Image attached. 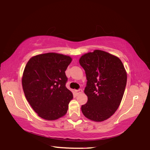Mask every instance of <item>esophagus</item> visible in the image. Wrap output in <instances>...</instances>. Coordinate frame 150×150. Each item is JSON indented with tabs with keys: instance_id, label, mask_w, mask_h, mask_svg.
Wrapping results in <instances>:
<instances>
[{
	"instance_id": "34e87169",
	"label": "esophagus",
	"mask_w": 150,
	"mask_h": 150,
	"mask_svg": "<svg viewBox=\"0 0 150 150\" xmlns=\"http://www.w3.org/2000/svg\"><path fill=\"white\" fill-rule=\"evenodd\" d=\"M75 93L77 94V95H78V94H80V93H81L83 92V90L82 89H81V88H79V89H77V90H75Z\"/></svg>"
}]
</instances>
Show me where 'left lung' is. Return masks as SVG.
Returning a JSON list of instances; mask_svg holds the SVG:
<instances>
[{
    "label": "left lung",
    "instance_id": "1",
    "mask_svg": "<svg viewBox=\"0 0 150 150\" xmlns=\"http://www.w3.org/2000/svg\"><path fill=\"white\" fill-rule=\"evenodd\" d=\"M87 77L84 92L87 103L81 106L85 117L95 122L105 120L115 112L122 99L127 75L118 57L95 50L79 59Z\"/></svg>",
    "mask_w": 150,
    "mask_h": 150
}]
</instances>
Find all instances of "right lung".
<instances>
[{
  "instance_id": "obj_1",
  "label": "right lung",
  "mask_w": 150,
  "mask_h": 150,
  "mask_svg": "<svg viewBox=\"0 0 150 150\" xmlns=\"http://www.w3.org/2000/svg\"><path fill=\"white\" fill-rule=\"evenodd\" d=\"M69 56L47 53L32 57L25 67L22 83L30 106L40 117L54 120L65 115L73 93L66 87L65 71Z\"/></svg>"
}]
</instances>
